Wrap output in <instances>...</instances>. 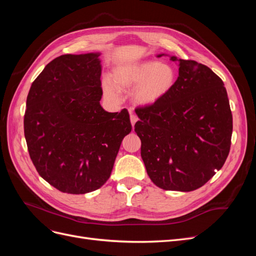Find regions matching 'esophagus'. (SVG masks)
<instances>
[{"label":"esophagus","instance_id":"1","mask_svg":"<svg viewBox=\"0 0 256 256\" xmlns=\"http://www.w3.org/2000/svg\"><path fill=\"white\" fill-rule=\"evenodd\" d=\"M136 120H138L136 116L132 112H130V122H131V125H132V127L134 126V124L136 122Z\"/></svg>","mask_w":256,"mask_h":256}]
</instances>
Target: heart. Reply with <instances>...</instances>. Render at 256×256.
<instances>
[{"label":"heart","mask_w":256,"mask_h":256,"mask_svg":"<svg viewBox=\"0 0 256 256\" xmlns=\"http://www.w3.org/2000/svg\"><path fill=\"white\" fill-rule=\"evenodd\" d=\"M176 82L175 69L156 60H143L113 69L111 80L102 81L104 96L118 102L120 90H134L132 100L138 106H152L164 98Z\"/></svg>","instance_id":"b5f03b06"}]
</instances>
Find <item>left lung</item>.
I'll return each mask as SVG.
<instances>
[{
    "mask_svg": "<svg viewBox=\"0 0 256 256\" xmlns=\"http://www.w3.org/2000/svg\"><path fill=\"white\" fill-rule=\"evenodd\" d=\"M170 58L180 67L174 88L157 104L138 108L134 131L152 182L161 189L188 192L223 166L233 116L224 83L210 68Z\"/></svg>",
    "mask_w": 256,
    "mask_h": 256,
    "instance_id": "8db88e82",
    "label": "left lung"
}]
</instances>
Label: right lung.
Wrapping results in <instances>:
<instances>
[{
	"label": "right lung",
	"instance_id": "1",
	"mask_svg": "<svg viewBox=\"0 0 256 256\" xmlns=\"http://www.w3.org/2000/svg\"><path fill=\"white\" fill-rule=\"evenodd\" d=\"M100 53L64 54L51 60L26 98L24 136L38 174L58 190L84 194L109 180L129 113H110L102 96Z\"/></svg>",
	"mask_w": 256,
	"mask_h": 256
}]
</instances>
